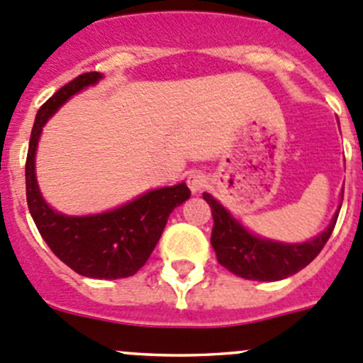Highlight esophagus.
<instances>
[{
    "mask_svg": "<svg viewBox=\"0 0 363 363\" xmlns=\"http://www.w3.org/2000/svg\"><path fill=\"white\" fill-rule=\"evenodd\" d=\"M188 186L193 193L202 191L207 186V175L202 174V172H191L188 175Z\"/></svg>",
    "mask_w": 363,
    "mask_h": 363,
    "instance_id": "1",
    "label": "esophagus"
}]
</instances>
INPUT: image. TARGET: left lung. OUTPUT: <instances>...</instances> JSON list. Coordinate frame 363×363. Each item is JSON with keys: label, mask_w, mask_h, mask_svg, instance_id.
Masks as SVG:
<instances>
[{"label": "left lung", "mask_w": 363, "mask_h": 363, "mask_svg": "<svg viewBox=\"0 0 363 363\" xmlns=\"http://www.w3.org/2000/svg\"><path fill=\"white\" fill-rule=\"evenodd\" d=\"M203 200L209 203L211 213H213L214 225L211 232V245L216 252L218 262L241 279L259 280V282H275V280L287 279L308 266L319 255L323 246L332 235L340 206H342L340 203L326 230H323L311 241L289 245V242L259 238L248 232L209 193H203Z\"/></svg>", "instance_id": "obj_1"}]
</instances>
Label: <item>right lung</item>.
I'll return each instance as SVG.
<instances>
[{"label":"right lung","instance_id":"obj_1","mask_svg":"<svg viewBox=\"0 0 363 363\" xmlns=\"http://www.w3.org/2000/svg\"><path fill=\"white\" fill-rule=\"evenodd\" d=\"M101 77V72L79 74L40 106L28 147L26 200L38 232L62 262L88 279L115 280L133 277L149 260L168 216L191 191L181 182L152 189L117 209L92 216H65L45 203L35 177V152L42 128L65 101Z\"/></svg>","mask_w":363,"mask_h":363}]
</instances>
